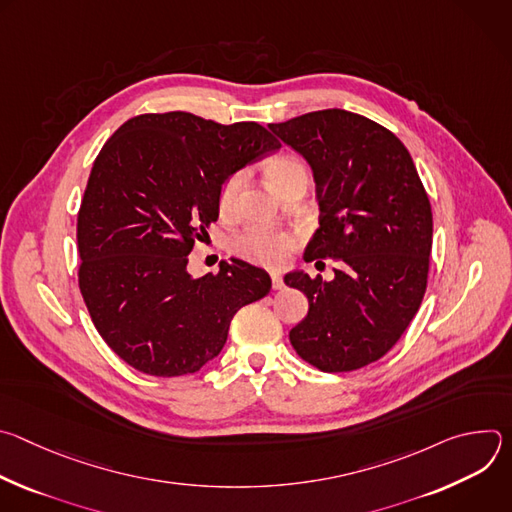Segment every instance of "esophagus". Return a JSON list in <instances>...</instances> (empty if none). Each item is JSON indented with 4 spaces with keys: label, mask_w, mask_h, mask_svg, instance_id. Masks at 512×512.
<instances>
[{
    "label": "esophagus",
    "mask_w": 512,
    "mask_h": 512,
    "mask_svg": "<svg viewBox=\"0 0 512 512\" xmlns=\"http://www.w3.org/2000/svg\"><path fill=\"white\" fill-rule=\"evenodd\" d=\"M271 287L273 289H281L283 287V279H281V275L277 271H271Z\"/></svg>",
    "instance_id": "1"
}]
</instances>
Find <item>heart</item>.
I'll return each instance as SVG.
<instances>
[{
	"mask_svg": "<svg viewBox=\"0 0 512 512\" xmlns=\"http://www.w3.org/2000/svg\"><path fill=\"white\" fill-rule=\"evenodd\" d=\"M267 178H269L271 186L275 190H279L289 182L308 178V172H306V166L298 158L281 156L269 164ZM243 184H245L243 172H235L223 182L221 192H218V206H221L223 212L233 210ZM296 247H298V239L294 235L285 233V231H269V229H249L233 241V249L241 257H245L251 263L271 267V269L285 265L289 255L294 253Z\"/></svg>",
	"mask_w": 512,
	"mask_h": 512,
	"instance_id": "obj_1",
	"label": "heart"
}]
</instances>
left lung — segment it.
<instances>
[{
  "mask_svg": "<svg viewBox=\"0 0 512 512\" xmlns=\"http://www.w3.org/2000/svg\"><path fill=\"white\" fill-rule=\"evenodd\" d=\"M310 164L320 229L304 259H334L324 281L291 271L308 316L289 332L296 352L324 373H346L385 356L417 314L429 271L433 218L427 192L401 139L344 109L271 123Z\"/></svg>",
  "mask_w": 512,
  "mask_h": 512,
  "instance_id": "1",
  "label": "left lung"
}]
</instances>
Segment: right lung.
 Wrapping results in <instances>:
<instances>
[{"label":"right lung","mask_w":512,"mask_h":512,"mask_svg":"<svg viewBox=\"0 0 512 512\" xmlns=\"http://www.w3.org/2000/svg\"><path fill=\"white\" fill-rule=\"evenodd\" d=\"M281 148L259 123L221 125L186 111L125 121L99 152L77 218L79 287L101 338L154 377L200 371L223 350L233 316L271 289L241 259L186 269L218 218L223 182Z\"/></svg>","instance_id":"right-lung-1"}]
</instances>
